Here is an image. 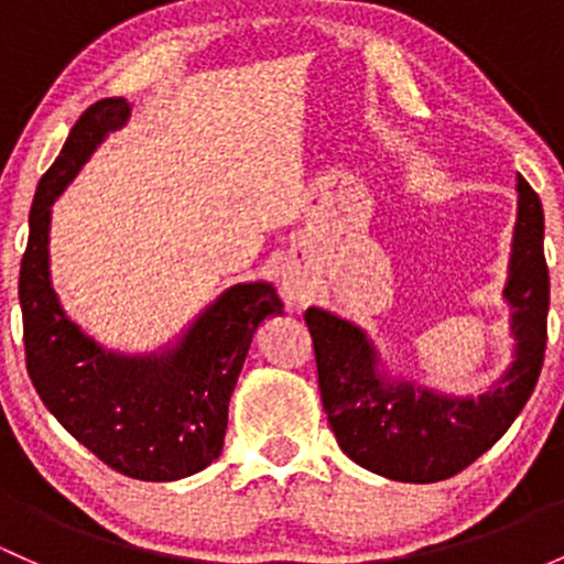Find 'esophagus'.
Segmentation results:
<instances>
[{"label": "esophagus", "mask_w": 564, "mask_h": 564, "mask_svg": "<svg viewBox=\"0 0 564 564\" xmlns=\"http://www.w3.org/2000/svg\"><path fill=\"white\" fill-rule=\"evenodd\" d=\"M280 288H282V295L288 301H301L306 293V276L304 271L299 269V265H284L282 274H280Z\"/></svg>", "instance_id": "esophagus-1"}]
</instances>
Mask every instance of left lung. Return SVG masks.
<instances>
[{
  "instance_id": "obj_1",
  "label": "left lung",
  "mask_w": 564,
  "mask_h": 564,
  "mask_svg": "<svg viewBox=\"0 0 564 564\" xmlns=\"http://www.w3.org/2000/svg\"><path fill=\"white\" fill-rule=\"evenodd\" d=\"M502 295L511 304L513 362L478 398H452L379 371L373 344L357 325L306 308L325 414L338 446L362 468L392 481L433 484L468 468L511 427L530 401L546 352L549 265L543 207L524 177Z\"/></svg>"
}]
</instances>
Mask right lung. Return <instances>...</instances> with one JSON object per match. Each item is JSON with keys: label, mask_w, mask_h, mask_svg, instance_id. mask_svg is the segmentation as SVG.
Listing matches in <instances>:
<instances>
[{"label": "right lung", "mask_w": 564, "mask_h": 564, "mask_svg": "<svg viewBox=\"0 0 564 564\" xmlns=\"http://www.w3.org/2000/svg\"><path fill=\"white\" fill-rule=\"evenodd\" d=\"M129 112L120 96L90 105L42 174L18 280L23 347L42 403L86 449L139 481H177L220 457L252 333L269 314H282V301L269 282L234 284L177 347L144 357L107 352L66 317L47 269L51 204Z\"/></svg>", "instance_id": "right-lung-1"}]
</instances>
